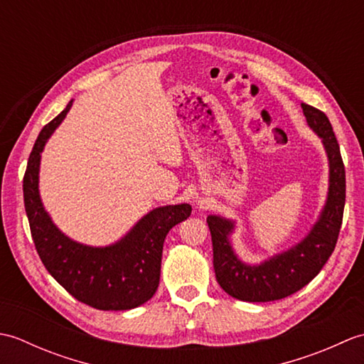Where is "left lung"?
I'll return each instance as SVG.
<instances>
[{
  "label": "left lung",
  "instance_id": "left-lung-1",
  "mask_svg": "<svg viewBox=\"0 0 364 364\" xmlns=\"http://www.w3.org/2000/svg\"><path fill=\"white\" fill-rule=\"evenodd\" d=\"M306 123L322 139L328 158V194L326 206L310 233L289 250L262 261L245 264L230 242L235 222L208 215L213 239V264L220 288L244 301H270L291 296L321 272L333 253L343 223L346 203V170L339 144L328 117L316 107L301 103Z\"/></svg>",
  "mask_w": 364,
  "mask_h": 364
}]
</instances>
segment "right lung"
I'll return each mask as SVG.
<instances>
[{"instance_id": "add662e5", "label": "right lung", "mask_w": 364, "mask_h": 364, "mask_svg": "<svg viewBox=\"0 0 364 364\" xmlns=\"http://www.w3.org/2000/svg\"><path fill=\"white\" fill-rule=\"evenodd\" d=\"M72 103L42 128L29 154L23 197L31 235L43 266L65 291L97 310H131L153 297L159 284L162 245L170 228L186 220L188 203L150 211L127 236L107 247H90L67 237L54 225L38 194L41 153Z\"/></svg>"}]
</instances>
